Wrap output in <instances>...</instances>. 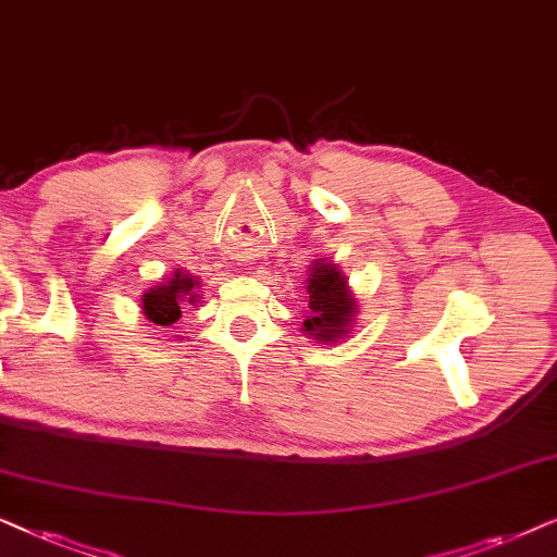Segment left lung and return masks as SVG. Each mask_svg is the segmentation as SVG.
<instances>
[{
    "instance_id": "8db88e82",
    "label": "left lung",
    "mask_w": 557,
    "mask_h": 557,
    "mask_svg": "<svg viewBox=\"0 0 557 557\" xmlns=\"http://www.w3.org/2000/svg\"><path fill=\"white\" fill-rule=\"evenodd\" d=\"M310 315L302 321L315 341H333L346 333L354 315V298L346 293V277L333 264L315 262L308 280Z\"/></svg>"
}]
</instances>
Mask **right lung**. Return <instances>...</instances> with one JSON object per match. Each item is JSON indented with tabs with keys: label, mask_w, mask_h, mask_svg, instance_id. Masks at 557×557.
<instances>
[{
	"label": "right lung",
	"mask_w": 557,
	"mask_h": 557,
	"mask_svg": "<svg viewBox=\"0 0 557 557\" xmlns=\"http://www.w3.org/2000/svg\"><path fill=\"white\" fill-rule=\"evenodd\" d=\"M193 285H196V280L175 272L168 285L150 287L143 298L145 315L158 325H173L183 313V302H193Z\"/></svg>",
	"instance_id": "add662e5"
}]
</instances>
